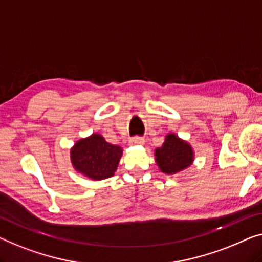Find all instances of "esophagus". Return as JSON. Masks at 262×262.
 Wrapping results in <instances>:
<instances>
[{"label": "esophagus", "instance_id": "34e87169", "mask_svg": "<svg viewBox=\"0 0 262 262\" xmlns=\"http://www.w3.org/2000/svg\"><path fill=\"white\" fill-rule=\"evenodd\" d=\"M130 143L132 144H143L144 143V139L140 138V136H135V138L130 139Z\"/></svg>", "mask_w": 262, "mask_h": 262}]
</instances>
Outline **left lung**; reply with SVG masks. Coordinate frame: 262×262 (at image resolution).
Here are the masks:
<instances>
[{"label":"left lung","instance_id":"obj_1","mask_svg":"<svg viewBox=\"0 0 262 262\" xmlns=\"http://www.w3.org/2000/svg\"><path fill=\"white\" fill-rule=\"evenodd\" d=\"M154 155L159 169L168 175L188 168L194 161L192 146L175 134L167 135L162 146L155 149Z\"/></svg>","mask_w":262,"mask_h":262}]
</instances>
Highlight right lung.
<instances>
[{
	"instance_id": "add662e5",
	"label": "right lung",
	"mask_w": 262,
	"mask_h": 262,
	"mask_svg": "<svg viewBox=\"0 0 262 262\" xmlns=\"http://www.w3.org/2000/svg\"><path fill=\"white\" fill-rule=\"evenodd\" d=\"M122 148L107 142L102 135L92 134L81 139L70 149V160L76 171L100 181L114 175L118 169Z\"/></svg>"
}]
</instances>
